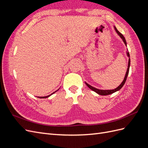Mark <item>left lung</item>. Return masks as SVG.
<instances>
[{
    "mask_svg": "<svg viewBox=\"0 0 148 148\" xmlns=\"http://www.w3.org/2000/svg\"><path fill=\"white\" fill-rule=\"evenodd\" d=\"M114 29L116 31V33H117L118 34V35L120 37V38L122 39L123 40V42L125 43V46H127V42H126V40H125V38H124L123 36L122 35V34H121L119 31L117 30V29L116 28L115 26H114ZM126 53H127V56L129 57V59H128V68H127V72H126V74H125V77H124V79L123 80V82H122V83H121L119 86L116 88L115 89H109V90H104V89H97L95 87H93L92 86H91L90 84H89L88 83H87L86 82H85V84H86V86L89 88L91 89L92 91L96 92V93H97L98 95H102V96H107V95H111V94L112 93H114L115 92H117L118 91H119L120 89L122 88L123 87V86L124 85V84L125 83V82H126L127 80V77H128V73H129V69H130V54H129V52H128V49L127 51H126Z\"/></svg>",
    "mask_w": 148,
    "mask_h": 148,
    "instance_id": "obj_1",
    "label": "left lung"
}]
</instances>
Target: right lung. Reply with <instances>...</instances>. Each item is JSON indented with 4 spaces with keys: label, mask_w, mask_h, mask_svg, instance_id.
I'll return each mask as SVG.
<instances>
[{
    "label": "right lung",
    "mask_w": 148,
    "mask_h": 148,
    "mask_svg": "<svg viewBox=\"0 0 148 148\" xmlns=\"http://www.w3.org/2000/svg\"><path fill=\"white\" fill-rule=\"evenodd\" d=\"M59 89H57V91H56L55 92H52L51 95H49V96H43V97H39V98H47V97H49V96H51L52 95H53V94H54L56 92H57L58 90H59Z\"/></svg>",
    "instance_id": "1"
}]
</instances>
